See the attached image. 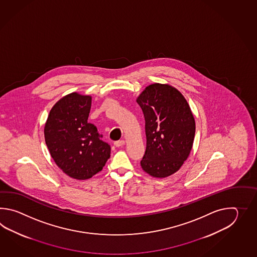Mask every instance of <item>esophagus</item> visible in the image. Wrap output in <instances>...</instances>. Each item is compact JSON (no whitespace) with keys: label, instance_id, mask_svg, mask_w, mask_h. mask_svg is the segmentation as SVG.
<instances>
[{"label":"esophagus","instance_id":"obj_1","mask_svg":"<svg viewBox=\"0 0 257 257\" xmlns=\"http://www.w3.org/2000/svg\"><path fill=\"white\" fill-rule=\"evenodd\" d=\"M124 144H125V141H123V140H121V141H117V142H115V147H122Z\"/></svg>","mask_w":257,"mask_h":257}]
</instances>
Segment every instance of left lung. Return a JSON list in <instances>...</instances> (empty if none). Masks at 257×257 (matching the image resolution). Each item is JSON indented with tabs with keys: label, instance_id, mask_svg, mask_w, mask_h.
<instances>
[{
	"label": "left lung",
	"instance_id": "1",
	"mask_svg": "<svg viewBox=\"0 0 257 257\" xmlns=\"http://www.w3.org/2000/svg\"><path fill=\"white\" fill-rule=\"evenodd\" d=\"M137 103L144 115L147 140L142 169L157 178L175 174L189 156L195 138L189 104L176 88L162 83L145 88Z\"/></svg>",
	"mask_w": 257,
	"mask_h": 257
}]
</instances>
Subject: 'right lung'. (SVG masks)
<instances>
[{"label":"right lung","instance_id":"right-lung-1","mask_svg":"<svg viewBox=\"0 0 257 257\" xmlns=\"http://www.w3.org/2000/svg\"><path fill=\"white\" fill-rule=\"evenodd\" d=\"M92 96L78 93L60 99L45 124V142L51 157L71 178L85 180L102 171L111 148L88 123Z\"/></svg>","mask_w":257,"mask_h":257}]
</instances>
